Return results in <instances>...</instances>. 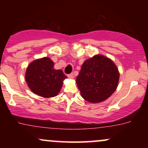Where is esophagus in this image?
I'll return each instance as SVG.
<instances>
[{
  "label": "esophagus",
  "mask_w": 148,
  "mask_h": 148,
  "mask_svg": "<svg viewBox=\"0 0 148 148\" xmlns=\"http://www.w3.org/2000/svg\"><path fill=\"white\" fill-rule=\"evenodd\" d=\"M67 76H68V78H69V79H74V74H68V75H67Z\"/></svg>",
  "instance_id": "34e87169"
}]
</instances>
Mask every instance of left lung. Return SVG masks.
Here are the masks:
<instances>
[{
    "instance_id": "1",
    "label": "left lung",
    "mask_w": 148,
    "mask_h": 148,
    "mask_svg": "<svg viewBox=\"0 0 148 148\" xmlns=\"http://www.w3.org/2000/svg\"><path fill=\"white\" fill-rule=\"evenodd\" d=\"M119 79L120 73L113 61L97 54L85 60L76 81L85 100L99 103L116 90Z\"/></svg>"
}]
</instances>
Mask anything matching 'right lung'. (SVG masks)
I'll return each mask as SVG.
<instances>
[{"label": "right lung", "mask_w": 148, "mask_h": 148, "mask_svg": "<svg viewBox=\"0 0 148 148\" xmlns=\"http://www.w3.org/2000/svg\"><path fill=\"white\" fill-rule=\"evenodd\" d=\"M53 67L54 62L47 57L36 59L28 64L25 81L33 93L46 98L58 94L67 77L61 69H55Z\"/></svg>", "instance_id": "1"}]
</instances>
